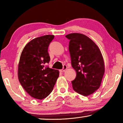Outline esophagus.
I'll use <instances>...</instances> for the list:
<instances>
[{"label":"esophagus","mask_w":123,"mask_h":123,"mask_svg":"<svg viewBox=\"0 0 123 123\" xmlns=\"http://www.w3.org/2000/svg\"><path fill=\"white\" fill-rule=\"evenodd\" d=\"M67 66L66 65H64L63 67V69H61V70H60V71L61 72H64L67 69Z\"/></svg>","instance_id":"obj_1"}]
</instances>
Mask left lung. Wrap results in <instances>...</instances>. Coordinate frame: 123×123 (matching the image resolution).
<instances>
[{"instance_id":"left-lung-1","label":"left lung","mask_w":123,"mask_h":123,"mask_svg":"<svg viewBox=\"0 0 123 123\" xmlns=\"http://www.w3.org/2000/svg\"><path fill=\"white\" fill-rule=\"evenodd\" d=\"M66 37L70 40L71 64L76 72L72 81L73 88L79 94L88 96L100 86L105 73L103 56L98 47L86 35L72 33Z\"/></svg>"}]
</instances>
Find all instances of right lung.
Masks as SVG:
<instances>
[{"label":"right lung","instance_id":"add662e5","mask_svg":"<svg viewBox=\"0 0 123 123\" xmlns=\"http://www.w3.org/2000/svg\"><path fill=\"white\" fill-rule=\"evenodd\" d=\"M54 38V35H48L34 38L25 46L20 55L18 80L25 91L35 99L48 96L59 78V70L45 66L50 59L48 49Z\"/></svg>","mask_w":123,"mask_h":123}]
</instances>
